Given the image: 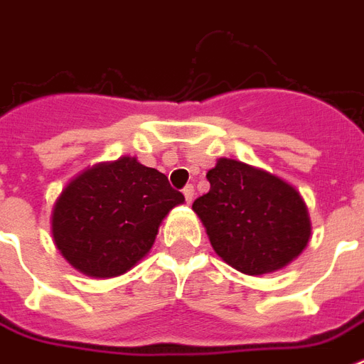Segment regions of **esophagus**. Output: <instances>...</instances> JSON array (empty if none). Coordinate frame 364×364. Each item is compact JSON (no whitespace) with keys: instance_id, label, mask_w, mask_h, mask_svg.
Segmentation results:
<instances>
[{"instance_id":"esophagus-1","label":"esophagus","mask_w":364,"mask_h":364,"mask_svg":"<svg viewBox=\"0 0 364 364\" xmlns=\"http://www.w3.org/2000/svg\"><path fill=\"white\" fill-rule=\"evenodd\" d=\"M183 194H185V200H187V204H191L194 200V187L193 185H187V187L183 188Z\"/></svg>"}]
</instances>
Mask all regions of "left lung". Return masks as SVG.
Returning <instances> with one entry per match:
<instances>
[{
    "label": "left lung",
    "instance_id": "8db88e82",
    "mask_svg": "<svg viewBox=\"0 0 364 364\" xmlns=\"http://www.w3.org/2000/svg\"><path fill=\"white\" fill-rule=\"evenodd\" d=\"M210 193L193 210L227 264L260 276L293 262L310 242L311 223L299 191L268 171L219 159L208 171Z\"/></svg>",
    "mask_w": 364,
    "mask_h": 364
}]
</instances>
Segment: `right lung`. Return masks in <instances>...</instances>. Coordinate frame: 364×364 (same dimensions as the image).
<instances>
[{
  "mask_svg": "<svg viewBox=\"0 0 364 364\" xmlns=\"http://www.w3.org/2000/svg\"><path fill=\"white\" fill-rule=\"evenodd\" d=\"M183 202L164 173L132 156L102 162L71 179L56 200L54 245L87 276H121L151 251L164 217Z\"/></svg>",
  "mask_w": 364,
  "mask_h": 364,
  "instance_id": "1",
  "label": "right lung"
}]
</instances>
